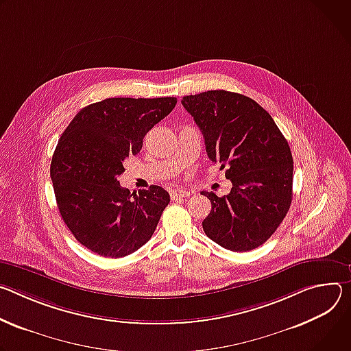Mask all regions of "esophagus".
I'll list each match as a JSON object with an SVG mask.
<instances>
[{
  "mask_svg": "<svg viewBox=\"0 0 351 351\" xmlns=\"http://www.w3.org/2000/svg\"><path fill=\"white\" fill-rule=\"evenodd\" d=\"M188 195H189V193H188V191H185V189L177 188V189H171V191H170V198H171L173 201L181 199V198H186Z\"/></svg>",
  "mask_w": 351,
  "mask_h": 351,
  "instance_id": "obj_1",
  "label": "esophagus"
}]
</instances>
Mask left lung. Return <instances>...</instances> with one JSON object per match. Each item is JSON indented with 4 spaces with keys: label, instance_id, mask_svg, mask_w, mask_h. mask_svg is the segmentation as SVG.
<instances>
[{
    "label": "left lung",
    "instance_id": "left-lung-1",
    "mask_svg": "<svg viewBox=\"0 0 351 351\" xmlns=\"http://www.w3.org/2000/svg\"><path fill=\"white\" fill-rule=\"evenodd\" d=\"M205 138L209 159L232 184L228 195L202 191L212 210L205 234L226 250L262 245L286 217L293 197V156L270 114L234 92L208 90L182 97Z\"/></svg>",
    "mask_w": 351,
    "mask_h": 351
}]
</instances>
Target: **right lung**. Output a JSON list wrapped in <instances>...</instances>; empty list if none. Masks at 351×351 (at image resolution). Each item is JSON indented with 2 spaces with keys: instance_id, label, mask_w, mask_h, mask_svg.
Here are the masks:
<instances>
[{
  "instance_id": "add662e5",
  "label": "right lung",
  "mask_w": 351,
  "mask_h": 351,
  "mask_svg": "<svg viewBox=\"0 0 351 351\" xmlns=\"http://www.w3.org/2000/svg\"><path fill=\"white\" fill-rule=\"evenodd\" d=\"M176 104V97H111L84 107L62 132L50 166L56 201L72 236L92 252L123 258L150 240L169 192L152 185L131 193L117 178Z\"/></svg>"
}]
</instances>
